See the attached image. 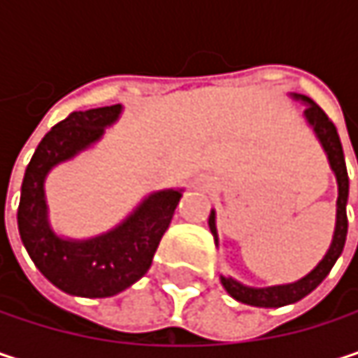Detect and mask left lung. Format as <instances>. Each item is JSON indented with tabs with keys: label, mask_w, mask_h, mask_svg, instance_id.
<instances>
[{
	"label": "left lung",
	"mask_w": 358,
	"mask_h": 358,
	"mask_svg": "<svg viewBox=\"0 0 358 358\" xmlns=\"http://www.w3.org/2000/svg\"><path fill=\"white\" fill-rule=\"evenodd\" d=\"M292 99L301 101L305 109V120L311 126L313 134L317 136L322 149L327 155V164L336 176L338 184V201H336V226H334V236L329 243V249L323 255V259L301 280L290 282V284H278V286H265V288H255L247 286L234 278H226L220 275L222 286L226 288V292L238 301L250 307H265V309H275V307H284V305H292L301 299H305L307 294H311L323 280L325 275L331 271L334 263L338 261V257L342 255L344 243H346V232H348V220H346V203H348V172H346V162H344V151H342V143L338 136L336 126L329 122V117L313 99H309L307 95H299V93H290ZM358 159V157H357ZM209 230L213 234L215 247L220 243L217 238V228H215V211L211 209L209 213Z\"/></svg>",
	"instance_id": "left-lung-1"
}]
</instances>
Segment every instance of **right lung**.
I'll return each instance as SVG.
<instances>
[{
    "instance_id": "obj_1",
    "label": "right lung",
    "mask_w": 358,
    "mask_h": 358,
    "mask_svg": "<svg viewBox=\"0 0 358 358\" xmlns=\"http://www.w3.org/2000/svg\"><path fill=\"white\" fill-rule=\"evenodd\" d=\"M120 115V103L72 111L43 136L22 180L18 205L22 245L36 269L72 296L106 299L141 280L184 192L182 188L149 192L117 226L91 238H66L53 230L45 196L47 174L97 145Z\"/></svg>"
}]
</instances>
